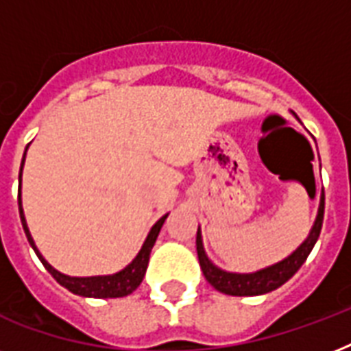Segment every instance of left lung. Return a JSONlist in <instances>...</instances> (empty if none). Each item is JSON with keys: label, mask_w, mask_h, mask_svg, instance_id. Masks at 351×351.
<instances>
[{"label": "left lung", "mask_w": 351, "mask_h": 351, "mask_svg": "<svg viewBox=\"0 0 351 351\" xmlns=\"http://www.w3.org/2000/svg\"><path fill=\"white\" fill-rule=\"evenodd\" d=\"M322 219H324V193H322L321 206H319V215L313 228H311L310 237L300 244L297 251H293L288 258H284L282 262H278L275 266H269L266 269H261L256 273H228L213 266L209 258L206 256V251L202 247V234L200 230L197 231V253L198 262L202 267V273L206 280L213 286L217 291L226 295H233V297H253V295H264L269 293L273 289L280 288L284 282H288L289 278L293 277L295 273L299 271V267L302 266L310 255V251L313 250L319 234H321Z\"/></svg>", "instance_id": "8db88e82"}]
</instances>
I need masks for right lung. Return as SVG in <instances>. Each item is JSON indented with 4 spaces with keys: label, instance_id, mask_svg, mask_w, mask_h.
Segmentation results:
<instances>
[{
    "label": "right lung",
    "instance_id": "obj_1",
    "mask_svg": "<svg viewBox=\"0 0 351 351\" xmlns=\"http://www.w3.org/2000/svg\"><path fill=\"white\" fill-rule=\"evenodd\" d=\"M25 151H27V149H25ZM23 162L25 154L23 160H21V169H23ZM21 169H19V187H21ZM18 206L25 234H27V239H29L32 250L36 251V255H38V258L41 261V264L45 266L47 271L51 273L52 277L56 278L58 282L62 284L63 288H67L69 291H73V293L76 295H82V297H93V299H117V297H125V295L132 293V291L140 286L143 275H145V269H147L151 250H153L154 242H156V237H158L160 230H162V226H164L165 219H167V215H165V217H162V219L151 228L140 253H138L136 258H134L125 269H121V271L114 273V275H106V277H67V275L56 271V269L40 255V251L36 250L34 240L30 237L27 222H25L23 209H21V193H18Z\"/></svg>",
    "mask_w": 351,
    "mask_h": 351
}]
</instances>
